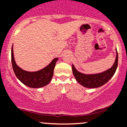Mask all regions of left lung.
I'll return each mask as SVG.
<instances>
[{"instance_id":"left-lung-1","label":"left lung","mask_w":127,"mask_h":127,"mask_svg":"<svg viewBox=\"0 0 127 127\" xmlns=\"http://www.w3.org/2000/svg\"><path fill=\"white\" fill-rule=\"evenodd\" d=\"M116 58L114 64L109 69L103 72L95 73V74H85L79 71L72 64V71L73 75L77 82L80 85L87 88H97L103 86L115 74L118 67V53L117 48Z\"/></svg>"}]
</instances>
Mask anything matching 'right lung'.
Wrapping results in <instances>:
<instances>
[{
    "label": "right lung",
    "instance_id": "obj_1",
    "mask_svg": "<svg viewBox=\"0 0 127 127\" xmlns=\"http://www.w3.org/2000/svg\"><path fill=\"white\" fill-rule=\"evenodd\" d=\"M59 58H55L46 67L36 71H28L19 67L15 62L13 45L11 50V60L13 71L17 78L23 84L31 88H40L51 82L54 69Z\"/></svg>",
    "mask_w": 127,
    "mask_h": 127
}]
</instances>
